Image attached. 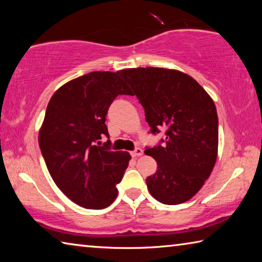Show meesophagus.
<instances>
[{"label": "esophagus", "mask_w": 262, "mask_h": 262, "mask_svg": "<svg viewBox=\"0 0 262 262\" xmlns=\"http://www.w3.org/2000/svg\"><path fill=\"white\" fill-rule=\"evenodd\" d=\"M142 155H143V150H142L141 148H136L134 151H132V157H134V158L142 156Z\"/></svg>", "instance_id": "1"}]
</instances>
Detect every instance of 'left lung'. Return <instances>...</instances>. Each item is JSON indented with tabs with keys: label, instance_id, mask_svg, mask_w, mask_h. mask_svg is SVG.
<instances>
[{
	"label": "left lung",
	"instance_id": "1",
	"mask_svg": "<svg viewBox=\"0 0 262 262\" xmlns=\"http://www.w3.org/2000/svg\"><path fill=\"white\" fill-rule=\"evenodd\" d=\"M143 106L150 133L165 130L145 155L157 162L147 178L150 194L164 205L192 199L209 178L219 148V118L210 96L193 77L165 68L120 70Z\"/></svg>",
	"mask_w": 262,
	"mask_h": 262
}]
</instances>
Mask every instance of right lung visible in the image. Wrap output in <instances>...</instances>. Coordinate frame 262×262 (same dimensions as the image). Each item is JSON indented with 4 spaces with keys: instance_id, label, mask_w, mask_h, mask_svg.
Segmentation results:
<instances>
[{
    "instance_id": "1",
    "label": "right lung",
    "mask_w": 262,
    "mask_h": 262,
    "mask_svg": "<svg viewBox=\"0 0 262 262\" xmlns=\"http://www.w3.org/2000/svg\"><path fill=\"white\" fill-rule=\"evenodd\" d=\"M119 95H130L120 72H94L66 83L52 96L39 147L57 187L86 209H103L118 196L130 155L111 150L106 114Z\"/></svg>"
}]
</instances>
